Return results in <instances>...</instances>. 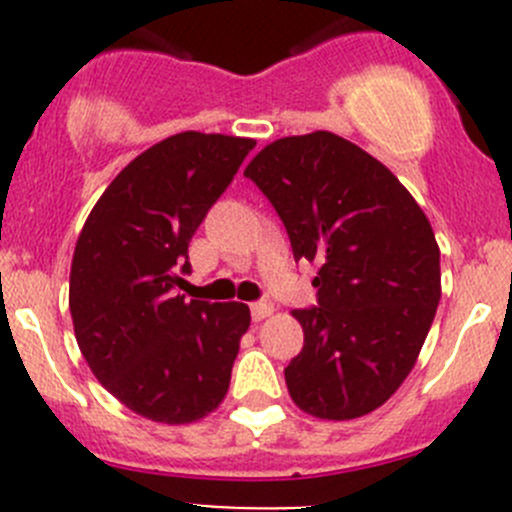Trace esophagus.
<instances>
[{"instance_id":"obj_1","label":"esophagus","mask_w":512,"mask_h":512,"mask_svg":"<svg viewBox=\"0 0 512 512\" xmlns=\"http://www.w3.org/2000/svg\"><path fill=\"white\" fill-rule=\"evenodd\" d=\"M250 312H252V319H255V322H262V319H267L272 312H275V307H272L270 302H255L250 307Z\"/></svg>"}]
</instances>
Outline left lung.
<instances>
[{"label":"left lung","mask_w":512,"mask_h":512,"mask_svg":"<svg viewBox=\"0 0 512 512\" xmlns=\"http://www.w3.org/2000/svg\"><path fill=\"white\" fill-rule=\"evenodd\" d=\"M245 175L317 262L319 307L292 309L304 347L285 369L304 414L349 421L379 409L414 369L441 299V250L401 180L329 131L267 143Z\"/></svg>","instance_id":"obj_1"}]
</instances>
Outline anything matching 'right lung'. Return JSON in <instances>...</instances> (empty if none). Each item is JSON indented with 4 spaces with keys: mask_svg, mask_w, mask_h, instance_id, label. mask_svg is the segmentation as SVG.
I'll return each mask as SVG.
<instances>
[{
    "mask_svg": "<svg viewBox=\"0 0 512 512\" xmlns=\"http://www.w3.org/2000/svg\"><path fill=\"white\" fill-rule=\"evenodd\" d=\"M252 138L183 131L136 156L86 218L69 309L86 364L133 414L195 423L223 404L250 307L178 294L188 245Z\"/></svg>",
    "mask_w": 512,
    "mask_h": 512,
    "instance_id": "1",
    "label": "right lung"
}]
</instances>
